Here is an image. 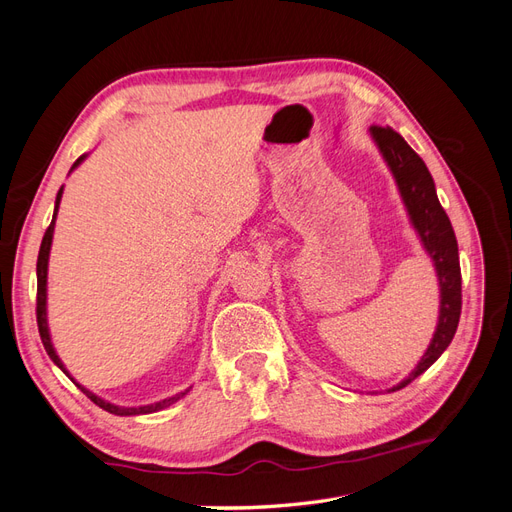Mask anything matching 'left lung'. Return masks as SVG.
I'll use <instances>...</instances> for the list:
<instances>
[{"label":"left lung","instance_id":"left-lung-1","mask_svg":"<svg viewBox=\"0 0 512 512\" xmlns=\"http://www.w3.org/2000/svg\"><path fill=\"white\" fill-rule=\"evenodd\" d=\"M369 134L378 145L386 166L391 168L401 200H404L408 209L410 222L418 232V237H421L425 252L431 256L440 280V318L436 333H433L427 352L412 369V374L391 389L399 391L436 363L448 344L453 342L461 316L459 250L455 230L440 205L436 185H433L425 162L418 158V153L393 128L371 126Z\"/></svg>","mask_w":512,"mask_h":512}]
</instances>
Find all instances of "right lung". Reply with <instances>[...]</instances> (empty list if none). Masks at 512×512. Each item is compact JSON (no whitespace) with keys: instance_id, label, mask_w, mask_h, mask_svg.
I'll use <instances>...</instances> for the list:
<instances>
[{"instance_id":"add662e5","label":"right lung","mask_w":512,"mask_h":512,"mask_svg":"<svg viewBox=\"0 0 512 512\" xmlns=\"http://www.w3.org/2000/svg\"><path fill=\"white\" fill-rule=\"evenodd\" d=\"M87 156H81L79 160H76L74 164H72V168L70 170H74L76 166H79L83 160H85ZM61 194H64V188H59V192H57V198H55V211H53V220H51V226L46 228V232H44V237H42V243H40V254H38V265H36V275H38V297H36V318H38V331H40V339H42V344H44V350H46V354L51 356V361L64 371V374L79 386V389L94 401L96 406H100L102 410H106V412H111V414H117V416H134V414H151V412H158V410H164V408H168L170 404H175L177 399H181L185 393H179V395H175V397H166V399H162V401H156V404H149V406H138V408H123V406H115V404H111V401H106V399H102V397H98V395H94L91 391H87L85 386H81L79 382H76L70 374H68V369H66V365L61 363V359L57 356V352H55V348H53V342H51V333H49V322H46V271H49V254H51V243H53V230H55V218H57V211H59V203H61Z\"/></svg>"}]
</instances>
